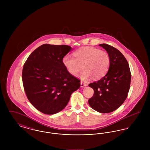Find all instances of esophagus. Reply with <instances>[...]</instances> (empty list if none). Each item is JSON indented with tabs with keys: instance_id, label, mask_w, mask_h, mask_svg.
Wrapping results in <instances>:
<instances>
[{
	"instance_id": "esophagus-1",
	"label": "esophagus",
	"mask_w": 150,
	"mask_h": 150,
	"mask_svg": "<svg viewBox=\"0 0 150 150\" xmlns=\"http://www.w3.org/2000/svg\"><path fill=\"white\" fill-rule=\"evenodd\" d=\"M86 86H87V84H86V83H83L82 81H81V82H80V86H81V88L86 87Z\"/></svg>"
}]
</instances>
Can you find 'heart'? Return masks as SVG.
<instances>
[{
	"label": "heart",
	"instance_id": "obj_1",
	"mask_svg": "<svg viewBox=\"0 0 150 150\" xmlns=\"http://www.w3.org/2000/svg\"><path fill=\"white\" fill-rule=\"evenodd\" d=\"M74 57L66 55L62 59L65 68L71 75L76 76L82 67L84 71L80 78L86 81L93 77L100 79L107 73L110 65V57L107 52L93 47H86L76 50Z\"/></svg>",
	"mask_w": 150,
	"mask_h": 150
}]
</instances>
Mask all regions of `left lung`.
<instances>
[{"label":"left lung","mask_w":150,"mask_h":150,"mask_svg":"<svg viewBox=\"0 0 150 150\" xmlns=\"http://www.w3.org/2000/svg\"><path fill=\"white\" fill-rule=\"evenodd\" d=\"M99 46L108 53L110 65L105 76L89 84L93 88L94 94L88 103L96 111L106 114L116 110L126 100L131 74L126 58L119 50L107 44H100Z\"/></svg>","instance_id":"1"}]
</instances>
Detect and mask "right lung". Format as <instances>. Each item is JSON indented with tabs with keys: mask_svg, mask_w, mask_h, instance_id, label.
<instances>
[{
	"mask_svg": "<svg viewBox=\"0 0 150 150\" xmlns=\"http://www.w3.org/2000/svg\"><path fill=\"white\" fill-rule=\"evenodd\" d=\"M72 50L66 45L44 44L33 51L25 63L22 78L26 96L43 114L62 111L72 93L80 88V80L62 63L64 57Z\"/></svg>",
	"mask_w": 150,
	"mask_h": 150,
	"instance_id": "add662e5",
	"label": "right lung"
}]
</instances>
